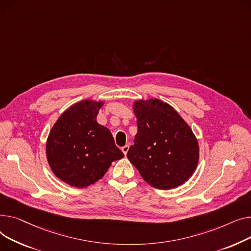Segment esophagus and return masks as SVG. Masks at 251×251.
Segmentation results:
<instances>
[{"instance_id": "34e87169", "label": "esophagus", "mask_w": 251, "mask_h": 251, "mask_svg": "<svg viewBox=\"0 0 251 251\" xmlns=\"http://www.w3.org/2000/svg\"><path fill=\"white\" fill-rule=\"evenodd\" d=\"M128 149H129V146H128V145H126V146H124L123 148H122V151H123V153H124L125 155H126Z\"/></svg>"}]
</instances>
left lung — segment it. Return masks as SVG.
Masks as SVG:
<instances>
[{"mask_svg": "<svg viewBox=\"0 0 251 251\" xmlns=\"http://www.w3.org/2000/svg\"><path fill=\"white\" fill-rule=\"evenodd\" d=\"M138 132L126 154L144 180L158 189L183 184L196 171L199 143L189 126L166 102H134Z\"/></svg>", "mask_w": 251, "mask_h": 251, "instance_id": "obj_1", "label": "left lung"}]
</instances>
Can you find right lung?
<instances>
[{
	"label": "right lung",
	"mask_w": 251,
	"mask_h": 251,
	"mask_svg": "<svg viewBox=\"0 0 251 251\" xmlns=\"http://www.w3.org/2000/svg\"><path fill=\"white\" fill-rule=\"evenodd\" d=\"M103 101L82 100L56 121L47 141V158L57 178L75 187L95 183L111 163L125 157L110 130L96 116Z\"/></svg>",
	"instance_id": "add662e5"
}]
</instances>
